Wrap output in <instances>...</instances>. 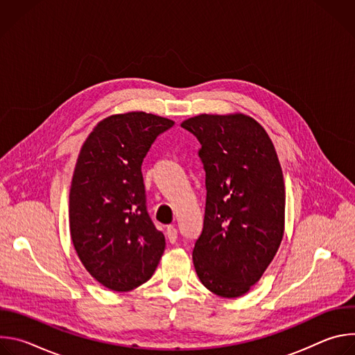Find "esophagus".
<instances>
[{
  "label": "esophagus",
  "mask_w": 355,
  "mask_h": 355,
  "mask_svg": "<svg viewBox=\"0 0 355 355\" xmlns=\"http://www.w3.org/2000/svg\"><path fill=\"white\" fill-rule=\"evenodd\" d=\"M166 236H167V239H168L170 243H175L177 239H178V232H177L175 226H173V225L168 226L167 230H166Z\"/></svg>",
  "instance_id": "esophagus-1"
}]
</instances>
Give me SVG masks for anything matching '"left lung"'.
I'll return each instance as SVG.
<instances>
[{
    "label": "left lung",
    "instance_id": "8db88e82",
    "mask_svg": "<svg viewBox=\"0 0 355 355\" xmlns=\"http://www.w3.org/2000/svg\"><path fill=\"white\" fill-rule=\"evenodd\" d=\"M200 143L207 204L195 271L211 292L239 297L275 257L285 226V185L264 128L243 114H202L181 123Z\"/></svg>",
    "mask_w": 355,
    "mask_h": 355
}]
</instances>
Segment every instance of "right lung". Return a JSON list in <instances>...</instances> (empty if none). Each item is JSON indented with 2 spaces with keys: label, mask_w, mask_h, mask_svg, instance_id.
Segmentation results:
<instances>
[{
  "label": "right lung",
  "mask_w": 355,
  "mask_h": 355,
  "mask_svg": "<svg viewBox=\"0 0 355 355\" xmlns=\"http://www.w3.org/2000/svg\"><path fill=\"white\" fill-rule=\"evenodd\" d=\"M174 125L146 112L111 115L84 141L70 188V234L85 270L116 292L148 281L166 248L146 208L141 163Z\"/></svg>",
  "instance_id": "add662e5"
}]
</instances>
